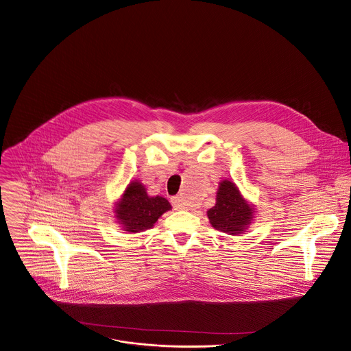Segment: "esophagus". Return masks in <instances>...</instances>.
Wrapping results in <instances>:
<instances>
[{
  "label": "esophagus",
  "mask_w": 351,
  "mask_h": 351,
  "mask_svg": "<svg viewBox=\"0 0 351 351\" xmlns=\"http://www.w3.org/2000/svg\"><path fill=\"white\" fill-rule=\"evenodd\" d=\"M171 202H172V206L175 210H186L187 208V202L183 196H173L171 199Z\"/></svg>",
  "instance_id": "esophagus-1"
}]
</instances>
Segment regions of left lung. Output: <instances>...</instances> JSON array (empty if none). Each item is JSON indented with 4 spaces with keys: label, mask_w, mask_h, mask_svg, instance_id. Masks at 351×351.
Segmentation results:
<instances>
[{
    "label": "left lung",
    "mask_w": 351,
    "mask_h": 351,
    "mask_svg": "<svg viewBox=\"0 0 351 351\" xmlns=\"http://www.w3.org/2000/svg\"><path fill=\"white\" fill-rule=\"evenodd\" d=\"M207 217L215 230L237 235L249 228L254 218V208L235 183L225 179L219 183L215 206L207 211Z\"/></svg>",
    "instance_id": "left-lung-1"
}]
</instances>
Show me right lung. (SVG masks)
Returning a JSON list of instances; mask_svg holds the SVG:
<instances>
[{
    "label": "right lung",
    "mask_w": 351,
    "mask_h": 351,
    "mask_svg": "<svg viewBox=\"0 0 351 351\" xmlns=\"http://www.w3.org/2000/svg\"><path fill=\"white\" fill-rule=\"evenodd\" d=\"M171 208L165 197L149 196L143 183L133 180L116 203L114 217L125 232L140 233L154 228L157 219Z\"/></svg>",
    "instance_id": "add662e5"
}]
</instances>
